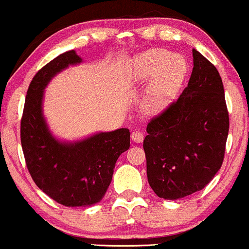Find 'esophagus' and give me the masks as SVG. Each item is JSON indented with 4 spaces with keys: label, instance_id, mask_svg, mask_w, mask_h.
I'll use <instances>...</instances> for the list:
<instances>
[{
    "label": "esophagus",
    "instance_id": "obj_1",
    "mask_svg": "<svg viewBox=\"0 0 249 249\" xmlns=\"http://www.w3.org/2000/svg\"><path fill=\"white\" fill-rule=\"evenodd\" d=\"M131 139H132L134 142H142L144 141V134L139 132V131H133V132L131 133Z\"/></svg>",
    "mask_w": 249,
    "mask_h": 249
}]
</instances>
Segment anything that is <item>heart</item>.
I'll return each mask as SVG.
<instances>
[{
	"mask_svg": "<svg viewBox=\"0 0 249 249\" xmlns=\"http://www.w3.org/2000/svg\"><path fill=\"white\" fill-rule=\"evenodd\" d=\"M186 71V62L180 55L165 49H150L128 63L125 85L136 90L150 79L142 97V110L147 116H157L176 99Z\"/></svg>",
	"mask_w": 249,
	"mask_h": 249,
	"instance_id": "heart-1",
	"label": "heart"
}]
</instances>
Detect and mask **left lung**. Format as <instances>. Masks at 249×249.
<instances>
[{"mask_svg": "<svg viewBox=\"0 0 249 249\" xmlns=\"http://www.w3.org/2000/svg\"><path fill=\"white\" fill-rule=\"evenodd\" d=\"M192 53L187 87L178 101L148 123L142 144L148 184L166 200L198 192L214 178L230 128L221 77L199 51Z\"/></svg>", "mask_w": 249, "mask_h": 249, "instance_id": "left-lung-1", "label": "left lung"}]
</instances>
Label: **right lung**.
Returning <instances> with one entry per match:
<instances>
[{"label":"right lung","instance_id":"right-lung-1","mask_svg":"<svg viewBox=\"0 0 249 249\" xmlns=\"http://www.w3.org/2000/svg\"><path fill=\"white\" fill-rule=\"evenodd\" d=\"M83 63L75 50L43 67L28 89L21 142L31 178L45 194L68 207L99 202L110 186L117 159L130 147L128 128L96 132L77 141L59 139L44 116V91L55 76Z\"/></svg>","mask_w":249,"mask_h":249}]
</instances>
